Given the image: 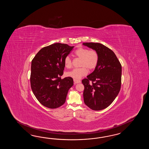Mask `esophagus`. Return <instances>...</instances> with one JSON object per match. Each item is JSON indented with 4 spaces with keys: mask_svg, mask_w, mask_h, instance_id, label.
<instances>
[{
    "mask_svg": "<svg viewBox=\"0 0 149 149\" xmlns=\"http://www.w3.org/2000/svg\"><path fill=\"white\" fill-rule=\"evenodd\" d=\"M74 84H76L80 83L81 81H80V80H77V79H74Z\"/></svg>",
    "mask_w": 149,
    "mask_h": 149,
    "instance_id": "obj_1",
    "label": "esophagus"
}]
</instances>
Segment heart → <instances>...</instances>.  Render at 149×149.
I'll list each match as a JSON object with an SVG mask.
<instances>
[{"label": "heart", "mask_w": 149, "mask_h": 149, "mask_svg": "<svg viewBox=\"0 0 149 149\" xmlns=\"http://www.w3.org/2000/svg\"><path fill=\"white\" fill-rule=\"evenodd\" d=\"M74 54L77 57L81 59L80 66L81 68L74 69L66 73L68 77L74 79H79L86 75L88 70H93L96 68L99 61V56L96 51L89 50L85 47H79L75 51ZM64 64L65 67L70 69L72 67V60L69 56L64 58Z\"/></svg>", "instance_id": "b5f03b06"}]
</instances>
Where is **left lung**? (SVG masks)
<instances>
[{
	"mask_svg": "<svg viewBox=\"0 0 149 149\" xmlns=\"http://www.w3.org/2000/svg\"><path fill=\"white\" fill-rule=\"evenodd\" d=\"M83 45L96 51L99 56L95 70L82 80L84 102L92 110H101L113 103L120 91L121 64L113 51L104 45L95 42Z\"/></svg>",
	"mask_w": 149,
	"mask_h": 149,
	"instance_id": "left-lung-1",
	"label": "left lung"
}]
</instances>
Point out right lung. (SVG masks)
Here are the masks:
<instances>
[{
    "instance_id": "right-lung-1",
    "label": "right lung",
    "mask_w": 149,
    "mask_h": 149,
    "mask_svg": "<svg viewBox=\"0 0 149 149\" xmlns=\"http://www.w3.org/2000/svg\"><path fill=\"white\" fill-rule=\"evenodd\" d=\"M74 46L55 43L42 48L32 61L31 85L36 99L48 108L56 109L65 102L73 79H61L64 61Z\"/></svg>"
}]
</instances>
